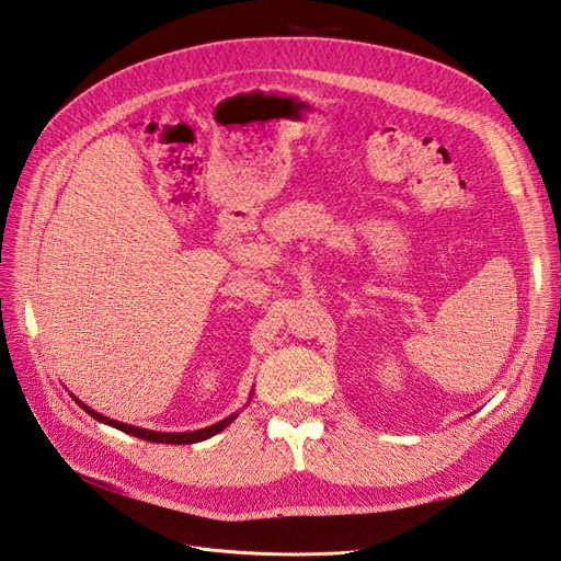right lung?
Segmentation results:
<instances>
[{
  "instance_id": "right-lung-1",
  "label": "right lung",
  "mask_w": 561,
  "mask_h": 561,
  "mask_svg": "<svg viewBox=\"0 0 561 561\" xmlns=\"http://www.w3.org/2000/svg\"><path fill=\"white\" fill-rule=\"evenodd\" d=\"M77 400V398H75ZM83 410H87L93 419H98L100 423H107V426H112V428H118L122 433H128V435H135V437H140V439H147V443H161V445H194V443H203V439H208V437H213V435H217V433H222L227 426H231V421L239 416V412H233V414H229L227 419H222V421H217V423H213V426H208V428H201V431H186V433H159V431H147V428H140V426H130V423H122V421H116V419H110V416H103V414H98L95 410H91V407H87L83 404L81 400H77Z\"/></svg>"
}]
</instances>
